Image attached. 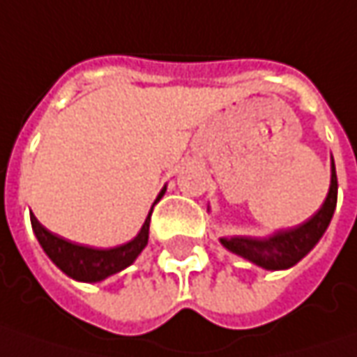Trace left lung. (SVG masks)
<instances>
[{"mask_svg": "<svg viewBox=\"0 0 357 357\" xmlns=\"http://www.w3.org/2000/svg\"><path fill=\"white\" fill-rule=\"evenodd\" d=\"M337 202V176L336 167L332 160V181L330 190L324 200L322 208L310 220L296 228L274 232L268 238H252V236H230L220 238V244L230 252L254 262L264 270H286L298 264L306 254L318 244L326 228L330 225Z\"/></svg>", "mask_w": 357, "mask_h": 357, "instance_id": "left-lung-1", "label": "left lung"}]
</instances>
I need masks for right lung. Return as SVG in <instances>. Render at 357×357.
Wrapping results in <instances>:
<instances>
[{"label":"right lung","instance_id":"1","mask_svg":"<svg viewBox=\"0 0 357 357\" xmlns=\"http://www.w3.org/2000/svg\"><path fill=\"white\" fill-rule=\"evenodd\" d=\"M165 190L167 188L160 190L155 204L162 199ZM151 213H153V208H151ZM151 213L146 216L141 232L130 242L115 246V248H93V246H83V244L71 242L63 236H57L43 227L33 214H31V227H33L35 236L39 240L41 248L53 260V264L63 270L69 278L79 282H101L130 266L137 260V256L143 252V248L149 242Z\"/></svg>","mask_w":357,"mask_h":357}]
</instances>
